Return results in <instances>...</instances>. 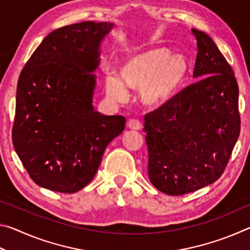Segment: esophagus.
<instances>
[{"label": "esophagus", "mask_w": 250, "mask_h": 250, "mask_svg": "<svg viewBox=\"0 0 250 250\" xmlns=\"http://www.w3.org/2000/svg\"><path fill=\"white\" fill-rule=\"evenodd\" d=\"M126 125H128V128L132 129V130H139L140 129V121H139L138 119H134V118H130V119H128V121H126Z\"/></svg>", "instance_id": "34e87169"}]
</instances>
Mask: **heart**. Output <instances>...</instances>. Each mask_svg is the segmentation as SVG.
<instances>
[{"instance_id": "1", "label": "heart", "mask_w": 250, "mask_h": 250, "mask_svg": "<svg viewBox=\"0 0 250 250\" xmlns=\"http://www.w3.org/2000/svg\"><path fill=\"white\" fill-rule=\"evenodd\" d=\"M191 62L167 47L154 48L133 57L120 70V80L108 76L105 89L117 100L128 96L125 87L140 90L141 103L158 109L174 98L188 80Z\"/></svg>"}]
</instances>
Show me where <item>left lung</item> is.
Here are the masks:
<instances>
[{
    "instance_id": "1",
    "label": "left lung",
    "mask_w": 250,
    "mask_h": 250,
    "mask_svg": "<svg viewBox=\"0 0 250 250\" xmlns=\"http://www.w3.org/2000/svg\"><path fill=\"white\" fill-rule=\"evenodd\" d=\"M192 32L198 49L193 75L203 79L146 115L143 126L151 183L174 196L217 181L240 132L234 70L207 34Z\"/></svg>"
}]
</instances>
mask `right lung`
Here are the masks:
<instances>
[{"instance_id": "1", "label": "right lung", "mask_w": 250, "mask_h": 250, "mask_svg": "<svg viewBox=\"0 0 250 250\" xmlns=\"http://www.w3.org/2000/svg\"><path fill=\"white\" fill-rule=\"evenodd\" d=\"M111 23H76L49 33L20 75L14 149L42 188L75 193L94 179L124 116L96 111L92 96L100 44Z\"/></svg>"}]
</instances>
